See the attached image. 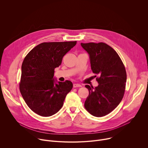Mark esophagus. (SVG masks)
Wrapping results in <instances>:
<instances>
[{"instance_id": "34e87169", "label": "esophagus", "mask_w": 148, "mask_h": 148, "mask_svg": "<svg viewBox=\"0 0 148 148\" xmlns=\"http://www.w3.org/2000/svg\"><path fill=\"white\" fill-rule=\"evenodd\" d=\"M80 87H81V86L80 85V84H73V87H74V88Z\"/></svg>"}]
</instances>
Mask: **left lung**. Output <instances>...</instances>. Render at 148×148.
Segmentation results:
<instances>
[{"instance_id": "1", "label": "left lung", "mask_w": 148, "mask_h": 148, "mask_svg": "<svg viewBox=\"0 0 148 148\" xmlns=\"http://www.w3.org/2000/svg\"><path fill=\"white\" fill-rule=\"evenodd\" d=\"M90 56L92 72L98 86L94 88L85 87L89 91L84 107L92 115L101 117L112 112L123 98L126 82V73L117 53L104 43H81ZM96 77V75H95Z\"/></svg>"}]
</instances>
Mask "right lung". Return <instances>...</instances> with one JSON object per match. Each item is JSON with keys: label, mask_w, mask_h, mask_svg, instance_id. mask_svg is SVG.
Returning a JSON list of instances; mask_svg holds the SVG:
<instances>
[{"label": "right lung", "mask_w": 148, "mask_h": 148, "mask_svg": "<svg viewBox=\"0 0 148 148\" xmlns=\"http://www.w3.org/2000/svg\"><path fill=\"white\" fill-rule=\"evenodd\" d=\"M76 43V41L42 43L25 57L19 88L27 106L36 114L50 116L62 107L73 83L69 80L57 83L53 78L54 69Z\"/></svg>", "instance_id": "add662e5"}]
</instances>
